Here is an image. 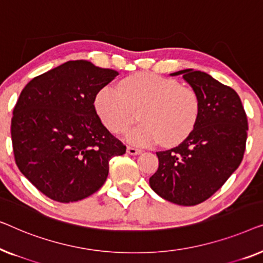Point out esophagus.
<instances>
[{"label": "esophagus", "mask_w": 263, "mask_h": 263, "mask_svg": "<svg viewBox=\"0 0 263 263\" xmlns=\"http://www.w3.org/2000/svg\"><path fill=\"white\" fill-rule=\"evenodd\" d=\"M140 153H142V150L140 149H137V147H133V146H127V154L136 156V155H139Z\"/></svg>", "instance_id": "34e87169"}]
</instances>
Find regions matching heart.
<instances>
[{
  "label": "heart",
  "instance_id": "heart-1",
  "mask_svg": "<svg viewBox=\"0 0 263 263\" xmlns=\"http://www.w3.org/2000/svg\"><path fill=\"white\" fill-rule=\"evenodd\" d=\"M120 89L105 86L95 96V108L110 132L123 133L139 113L142 124L127 132V142L147 146L160 142L170 146L182 142L197 124L200 102L190 87L156 73L139 72L124 79Z\"/></svg>",
  "mask_w": 263,
  "mask_h": 263
}]
</instances>
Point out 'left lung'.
Here are the masks:
<instances>
[{
	"mask_svg": "<svg viewBox=\"0 0 263 263\" xmlns=\"http://www.w3.org/2000/svg\"><path fill=\"white\" fill-rule=\"evenodd\" d=\"M182 75L198 94L197 124L179 146L158 151L157 172L150 177L154 192L174 204L194 206L213 195L238 168L246 150L248 120L232 88L193 69Z\"/></svg>",
	"mask_w": 263,
	"mask_h": 263,
	"instance_id": "left-lung-1",
	"label": "left lung"
}]
</instances>
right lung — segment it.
Here are the masks:
<instances>
[{"label":"right lung","mask_w":263,"mask_h":263,"mask_svg":"<svg viewBox=\"0 0 263 263\" xmlns=\"http://www.w3.org/2000/svg\"><path fill=\"white\" fill-rule=\"evenodd\" d=\"M118 75L88 61H69L26 84L13 110L15 163L29 182L59 202L99 191L109 160L126 146L103 126L94 101Z\"/></svg>","instance_id":"right-lung-1"}]
</instances>
